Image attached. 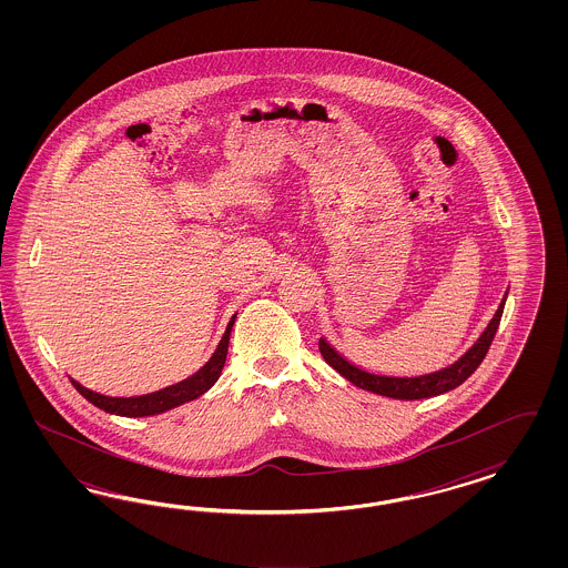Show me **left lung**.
I'll return each mask as SVG.
<instances>
[{
	"instance_id": "left-lung-1",
	"label": "left lung",
	"mask_w": 568,
	"mask_h": 568,
	"mask_svg": "<svg viewBox=\"0 0 568 568\" xmlns=\"http://www.w3.org/2000/svg\"><path fill=\"white\" fill-rule=\"evenodd\" d=\"M504 304H506V295L499 304L498 312L494 314L491 323L487 325L481 337L477 339V344L473 345L460 361L449 364L447 368H442L437 373L420 375V377H383V375L366 373V371H362L358 366H354V364H349L345 358H342L325 339L318 342V349H321L325 362L331 364L342 377L347 378L349 383H354L356 387L366 389V392H373L378 396L396 397V399H423V397L439 396V394H446L449 389H456L458 385H463L466 378L479 368L483 358L487 356L489 345L496 337Z\"/></svg>"
}]
</instances>
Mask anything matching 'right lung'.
<instances>
[{"label":"right lung","instance_id":"obj_1","mask_svg":"<svg viewBox=\"0 0 568 568\" xmlns=\"http://www.w3.org/2000/svg\"><path fill=\"white\" fill-rule=\"evenodd\" d=\"M235 323V316L231 318V323L226 325L223 339L216 347V352L212 354V358L191 377L185 381H179L171 387H164L154 394H145V396L135 397H108L102 394H95L91 389L83 387L81 383H77L74 378H70V383L74 385V389L85 397L87 402H91L93 406H98L103 413L116 414V416H154V414L166 413L171 408H176L185 402H191L195 397L206 394L207 389L219 381L221 371H223L224 361H226V349H229V335Z\"/></svg>","mask_w":568,"mask_h":568}]
</instances>
